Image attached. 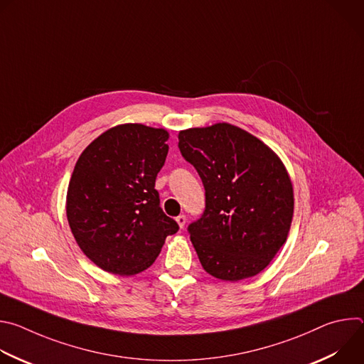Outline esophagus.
<instances>
[{
	"label": "esophagus",
	"instance_id": "esophagus-1",
	"mask_svg": "<svg viewBox=\"0 0 364 364\" xmlns=\"http://www.w3.org/2000/svg\"><path fill=\"white\" fill-rule=\"evenodd\" d=\"M186 220H187V219H186V216H184V215H180V216H177V218H176V222L178 223V226H180L181 229L186 226Z\"/></svg>",
	"mask_w": 364,
	"mask_h": 364
}]
</instances>
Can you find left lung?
I'll use <instances>...</instances> for the list:
<instances>
[{
    "instance_id": "8db88e82",
    "label": "left lung",
    "mask_w": 364,
    "mask_h": 364,
    "mask_svg": "<svg viewBox=\"0 0 364 364\" xmlns=\"http://www.w3.org/2000/svg\"><path fill=\"white\" fill-rule=\"evenodd\" d=\"M178 148L205 190V209L188 226L201 267L230 282L257 275L291 228L294 188L285 166L261 139L226 122L180 131Z\"/></svg>"
}]
</instances>
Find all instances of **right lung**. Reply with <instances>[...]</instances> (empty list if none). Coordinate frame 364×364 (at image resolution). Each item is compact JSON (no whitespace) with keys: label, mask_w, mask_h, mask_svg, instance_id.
Masks as SVG:
<instances>
[{"label":"right lung","mask_w":364,"mask_h":364,"mask_svg":"<svg viewBox=\"0 0 364 364\" xmlns=\"http://www.w3.org/2000/svg\"><path fill=\"white\" fill-rule=\"evenodd\" d=\"M167 139L163 128L124 124L99 135L80 154L66 215L79 247L100 269L139 274L154 264L166 237L178 230L155 190Z\"/></svg>","instance_id":"right-lung-1"}]
</instances>
